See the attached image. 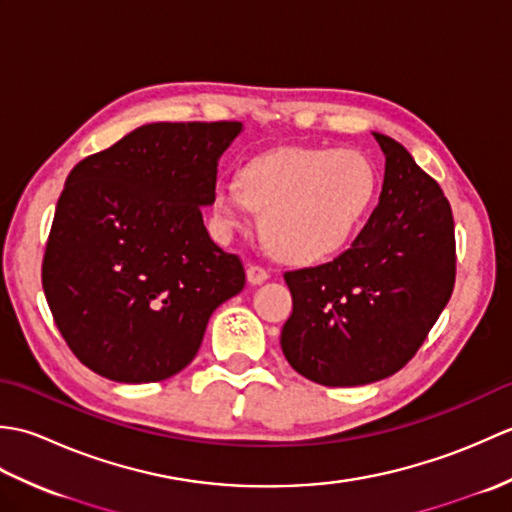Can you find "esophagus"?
<instances>
[{"instance_id": "34e87169", "label": "esophagus", "mask_w": 512, "mask_h": 512, "mask_svg": "<svg viewBox=\"0 0 512 512\" xmlns=\"http://www.w3.org/2000/svg\"><path fill=\"white\" fill-rule=\"evenodd\" d=\"M246 277H248L250 284H253V286H259V284H264V281L268 279V270H266L264 266L248 264V268H246Z\"/></svg>"}]
</instances>
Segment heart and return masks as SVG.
<instances>
[{"label":"heart","instance_id":"1","mask_svg":"<svg viewBox=\"0 0 512 512\" xmlns=\"http://www.w3.org/2000/svg\"><path fill=\"white\" fill-rule=\"evenodd\" d=\"M376 162L352 147H279L250 158L237 180L213 189L215 222L242 228L262 211L270 253L290 264H314L350 242L374 206Z\"/></svg>","mask_w":512,"mask_h":512}]
</instances>
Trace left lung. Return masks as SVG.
Returning a JSON list of instances; mask_svg holds the SVG:
<instances>
[{"label": "left lung", "mask_w": 512, "mask_h": 512, "mask_svg": "<svg viewBox=\"0 0 512 512\" xmlns=\"http://www.w3.org/2000/svg\"><path fill=\"white\" fill-rule=\"evenodd\" d=\"M378 206L352 246L328 264L284 273L292 314L281 350L295 372L325 387L376 383L405 367L455 284L451 204L394 138Z\"/></svg>", "instance_id": "left-lung-1"}]
</instances>
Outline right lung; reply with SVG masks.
I'll use <instances>...</instances> for the list:
<instances>
[{
  "instance_id": "1",
  "label": "right lung",
  "mask_w": 512,
  "mask_h": 512,
  "mask_svg": "<svg viewBox=\"0 0 512 512\" xmlns=\"http://www.w3.org/2000/svg\"><path fill=\"white\" fill-rule=\"evenodd\" d=\"M242 123H151L76 165L41 266L54 323L92 372L156 383L187 367L211 314L242 292V259L217 246V160Z\"/></svg>"
}]
</instances>
